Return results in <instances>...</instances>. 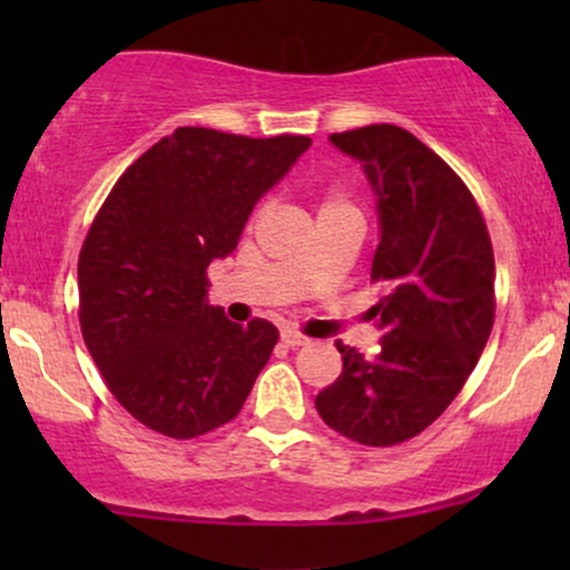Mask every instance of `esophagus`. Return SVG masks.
I'll list each match as a JSON object with an SVG mask.
<instances>
[{"mask_svg":"<svg viewBox=\"0 0 570 570\" xmlns=\"http://www.w3.org/2000/svg\"><path fill=\"white\" fill-rule=\"evenodd\" d=\"M281 340H284L286 345H292V348H299V345L311 343V337H305L303 332L297 330H281Z\"/></svg>","mask_w":570,"mask_h":570,"instance_id":"obj_1","label":"esophagus"}]
</instances>
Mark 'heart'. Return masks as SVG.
<instances>
[{"instance_id": "heart-1", "label": "heart", "mask_w": 570, "mask_h": 570, "mask_svg": "<svg viewBox=\"0 0 570 570\" xmlns=\"http://www.w3.org/2000/svg\"><path fill=\"white\" fill-rule=\"evenodd\" d=\"M343 212H358L356 203L351 200V195L343 193V189H326L322 200H318V217H330V214H343ZM263 214H265V203H259V206L254 208L252 222H257Z\"/></svg>"}]
</instances>
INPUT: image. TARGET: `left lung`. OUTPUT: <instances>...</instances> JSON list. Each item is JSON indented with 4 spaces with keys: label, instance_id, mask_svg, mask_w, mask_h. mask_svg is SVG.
<instances>
[{
    "label": "left lung",
    "instance_id": "obj_1",
    "mask_svg": "<svg viewBox=\"0 0 570 570\" xmlns=\"http://www.w3.org/2000/svg\"><path fill=\"white\" fill-rule=\"evenodd\" d=\"M330 141L362 160L381 214L372 284L381 351L337 340L343 372L316 396L337 434L391 448L429 429L469 381L495 318V259L474 195L410 130L367 126Z\"/></svg>",
    "mask_w": 570,
    "mask_h": 570
}]
</instances>
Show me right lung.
<instances>
[{
	"mask_svg": "<svg viewBox=\"0 0 570 570\" xmlns=\"http://www.w3.org/2000/svg\"><path fill=\"white\" fill-rule=\"evenodd\" d=\"M311 147L176 128L115 181L77 263L80 330L104 383L136 421L171 440L225 426L278 343L208 305V265L238 246L254 203Z\"/></svg>",
	"mask_w": 570,
	"mask_h": 570,
	"instance_id": "obj_1",
	"label": "right lung"
}]
</instances>
